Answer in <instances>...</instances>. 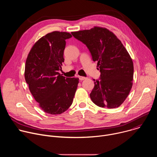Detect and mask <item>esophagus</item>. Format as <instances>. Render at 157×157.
Returning a JSON list of instances; mask_svg holds the SVG:
<instances>
[{
	"label": "esophagus",
	"instance_id": "esophagus-1",
	"mask_svg": "<svg viewBox=\"0 0 157 157\" xmlns=\"http://www.w3.org/2000/svg\"><path fill=\"white\" fill-rule=\"evenodd\" d=\"M78 78L79 79V80H81V81H82V80H84V79H86L87 78H86V77H84V76H78Z\"/></svg>",
	"mask_w": 157,
	"mask_h": 157
}]
</instances>
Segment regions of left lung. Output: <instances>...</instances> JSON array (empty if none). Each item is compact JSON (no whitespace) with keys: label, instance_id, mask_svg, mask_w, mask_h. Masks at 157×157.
<instances>
[{"label":"left lung","instance_id":"left-lung-1","mask_svg":"<svg viewBox=\"0 0 157 157\" xmlns=\"http://www.w3.org/2000/svg\"><path fill=\"white\" fill-rule=\"evenodd\" d=\"M71 34L86 44L99 68L100 78L93 79L92 101L101 107H118L128 96L133 84V64L128 52L120 40L105 28L94 27Z\"/></svg>","mask_w":157,"mask_h":157}]
</instances>
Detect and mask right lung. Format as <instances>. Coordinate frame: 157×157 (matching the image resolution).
<instances>
[{
    "label": "right lung",
    "instance_id": "right-lung-1",
    "mask_svg": "<svg viewBox=\"0 0 157 157\" xmlns=\"http://www.w3.org/2000/svg\"><path fill=\"white\" fill-rule=\"evenodd\" d=\"M68 32H53L39 39L28 55L25 79L40 107L50 114H60L71 105L79 83L78 78L59 73L64 62Z\"/></svg>",
    "mask_w": 157,
    "mask_h": 157
}]
</instances>
